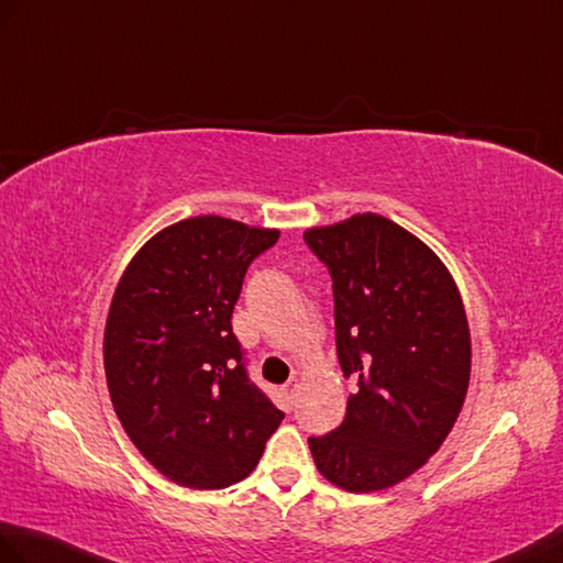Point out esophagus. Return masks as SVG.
Segmentation results:
<instances>
[{"label":"esophagus","instance_id":"1","mask_svg":"<svg viewBox=\"0 0 563 563\" xmlns=\"http://www.w3.org/2000/svg\"><path fill=\"white\" fill-rule=\"evenodd\" d=\"M297 390H299V378H290V382L285 384V396H287V400H292V398L297 396Z\"/></svg>","mask_w":563,"mask_h":563}]
</instances>
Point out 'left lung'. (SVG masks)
I'll list each match as a JSON object with an SVG mask.
<instances>
[{"mask_svg": "<svg viewBox=\"0 0 563 563\" xmlns=\"http://www.w3.org/2000/svg\"><path fill=\"white\" fill-rule=\"evenodd\" d=\"M333 280L338 362L357 384L341 427L309 437L345 492L398 485L434 455L470 384L463 299L439 256L376 213L305 232Z\"/></svg>", "mask_w": 563, "mask_h": 563, "instance_id": "8db88e82", "label": "left lung"}]
</instances>
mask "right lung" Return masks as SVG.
I'll use <instances>...</instances> for the list:
<instances>
[{"label":"right lung","instance_id":"add662e5","mask_svg":"<svg viewBox=\"0 0 563 563\" xmlns=\"http://www.w3.org/2000/svg\"><path fill=\"white\" fill-rule=\"evenodd\" d=\"M278 230L218 216L175 222L141 246L104 323L114 412L151 465L191 489L244 479L283 422L246 372L232 311Z\"/></svg>","mask_w":563,"mask_h":563}]
</instances>
